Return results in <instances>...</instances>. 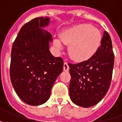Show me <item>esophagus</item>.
Segmentation results:
<instances>
[{
    "instance_id": "1",
    "label": "esophagus",
    "mask_w": 122,
    "mask_h": 122,
    "mask_svg": "<svg viewBox=\"0 0 122 122\" xmlns=\"http://www.w3.org/2000/svg\"><path fill=\"white\" fill-rule=\"evenodd\" d=\"M64 71H68V70H69V66H68V64L67 62H64Z\"/></svg>"
}]
</instances>
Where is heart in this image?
Wrapping results in <instances>:
<instances>
[{
	"mask_svg": "<svg viewBox=\"0 0 122 122\" xmlns=\"http://www.w3.org/2000/svg\"><path fill=\"white\" fill-rule=\"evenodd\" d=\"M60 39L65 44H70L68 52L76 60H83L90 58L100 46L101 33L99 30L90 24H79L63 32ZM54 44L59 49L62 45L58 39L54 40Z\"/></svg>",
	"mask_w": 122,
	"mask_h": 122,
	"instance_id": "heart-1",
	"label": "heart"
}]
</instances>
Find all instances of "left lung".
<instances>
[{"instance_id":"obj_1","label":"left lung","mask_w":122,"mask_h":122,"mask_svg":"<svg viewBox=\"0 0 122 122\" xmlns=\"http://www.w3.org/2000/svg\"><path fill=\"white\" fill-rule=\"evenodd\" d=\"M113 65L112 42L105 31L101 46L90 58L80 63H68L71 76L69 95L73 103L86 108L98 103L109 89Z\"/></svg>"}]
</instances>
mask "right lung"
<instances>
[{
	"label": "right lung",
	"mask_w": 122,
	"mask_h": 122,
	"mask_svg": "<svg viewBox=\"0 0 122 122\" xmlns=\"http://www.w3.org/2000/svg\"><path fill=\"white\" fill-rule=\"evenodd\" d=\"M49 17H36L21 27L13 42L10 77L17 96L25 103L40 105L49 99L52 86L63 71L61 57L49 51L51 35L41 28Z\"/></svg>",
	"instance_id": "obj_1"
}]
</instances>
